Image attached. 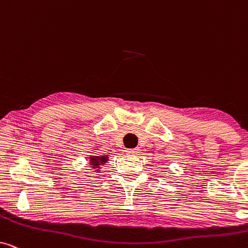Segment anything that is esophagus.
I'll return each mask as SVG.
<instances>
[{
	"label": "esophagus",
	"mask_w": 248,
	"mask_h": 248,
	"mask_svg": "<svg viewBox=\"0 0 248 248\" xmlns=\"http://www.w3.org/2000/svg\"><path fill=\"white\" fill-rule=\"evenodd\" d=\"M126 154L127 155H138L139 154V149H127Z\"/></svg>",
	"instance_id": "obj_1"
}]
</instances>
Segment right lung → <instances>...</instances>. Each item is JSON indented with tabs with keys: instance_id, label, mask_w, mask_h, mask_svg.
<instances>
[{
	"instance_id": "right-lung-1",
	"label": "right lung",
	"mask_w": 248,
	"mask_h": 248,
	"mask_svg": "<svg viewBox=\"0 0 248 248\" xmlns=\"http://www.w3.org/2000/svg\"><path fill=\"white\" fill-rule=\"evenodd\" d=\"M108 155H90L89 157V162H90V167H93V169H97L96 171H98V169L100 168V166L106 165V162L108 161Z\"/></svg>"
}]
</instances>
